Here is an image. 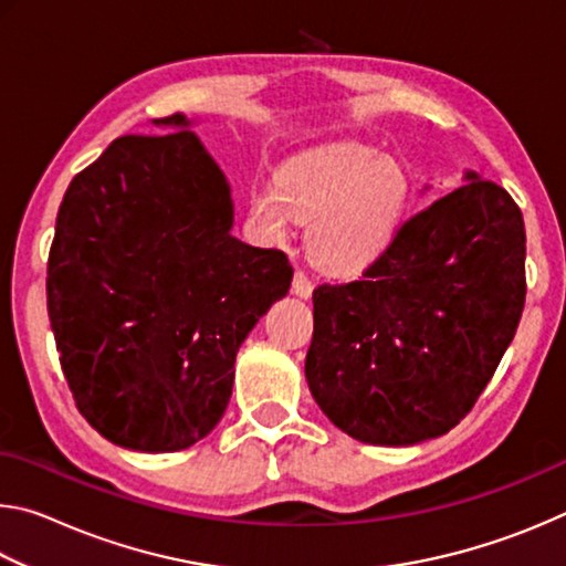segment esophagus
Returning a JSON list of instances; mask_svg holds the SVG:
<instances>
[{"mask_svg": "<svg viewBox=\"0 0 566 566\" xmlns=\"http://www.w3.org/2000/svg\"><path fill=\"white\" fill-rule=\"evenodd\" d=\"M312 290H314V284H312L310 276H306V272L304 270H296L294 272V280H292V292L296 296H302V300H310Z\"/></svg>", "mask_w": 566, "mask_h": 566, "instance_id": "obj_1", "label": "esophagus"}]
</instances>
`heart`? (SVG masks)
<instances>
[{
    "instance_id": "obj_1",
    "label": "heart",
    "mask_w": 566,
    "mask_h": 566,
    "mask_svg": "<svg viewBox=\"0 0 566 566\" xmlns=\"http://www.w3.org/2000/svg\"><path fill=\"white\" fill-rule=\"evenodd\" d=\"M409 177L395 159L361 145H327L294 157L276 187L252 191V214L282 239L294 217L310 219L306 252L319 270L354 274L395 239L407 212Z\"/></svg>"
}]
</instances>
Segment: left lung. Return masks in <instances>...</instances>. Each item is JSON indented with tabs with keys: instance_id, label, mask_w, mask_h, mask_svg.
I'll use <instances>...</instances> for the list:
<instances>
[{
	"instance_id": "left-lung-1",
	"label": "left lung",
	"mask_w": 566,
	"mask_h": 566,
	"mask_svg": "<svg viewBox=\"0 0 566 566\" xmlns=\"http://www.w3.org/2000/svg\"><path fill=\"white\" fill-rule=\"evenodd\" d=\"M524 254L512 195L469 171L401 222L359 280L319 284L304 371L324 415L387 447L457 427L520 327Z\"/></svg>"
}]
</instances>
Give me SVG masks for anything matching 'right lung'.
Instances as JSON below:
<instances>
[{"label":"right lung","mask_w":566,"mask_h":566,"mask_svg":"<svg viewBox=\"0 0 566 566\" xmlns=\"http://www.w3.org/2000/svg\"><path fill=\"white\" fill-rule=\"evenodd\" d=\"M124 134L64 191L46 312L80 415L137 452H179L232 397L239 344L290 292L282 249L239 242L229 185L181 114Z\"/></svg>","instance_id":"1"}]
</instances>
